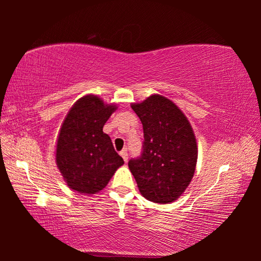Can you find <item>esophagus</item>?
I'll return each instance as SVG.
<instances>
[{
  "instance_id": "34e87169",
  "label": "esophagus",
  "mask_w": 261,
  "mask_h": 261,
  "mask_svg": "<svg viewBox=\"0 0 261 261\" xmlns=\"http://www.w3.org/2000/svg\"><path fill=\"white\" fill-rule=\"evenodd\" d=\"M120 154H121V157L123 158L124 162L126 163V162H127V158H129V157H127V151H126V149H123V150H122V151L120 152Z\"/></svg>"
}]
</instances>
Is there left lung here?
Segmentation results:
<instances>
[{
  "mask_svg": "<svg viewBox=\"0 0 261 261\" xmlns=\"http://www.w3.org/2000/svg\"><path fill=\"white\" fill-rule=\"evenodd\" d=\"M132 110L143 126L142 152L129 160V168L143 197L154 203L176 201L195 173L197 143L185 114L158 94Z\"/></svg>",
  "mask_w": 261,
  "mask_h": 261,
  "instance_id": "1",
  "label": "left lung"
}]
</instances>
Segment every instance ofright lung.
<instances>
[{
    "instance_id": "right-lung-1",
    "label": "right lung",
    "mask_w": 261,
    "mask_h": 261,
    "mask_svg": "<svg viewBox=\"0 0 261 261\" xmlns=\"http://www.w3.org/2000/svg\"><path fill=\"white\" fill-rule=\"evenodd\" d=\"M116 107L96 95L77 101L60 127L56 164L69 188L82 194H95L108 185L123 159L114 150L103 126Z\"/></svg>"
}]
</instances>
